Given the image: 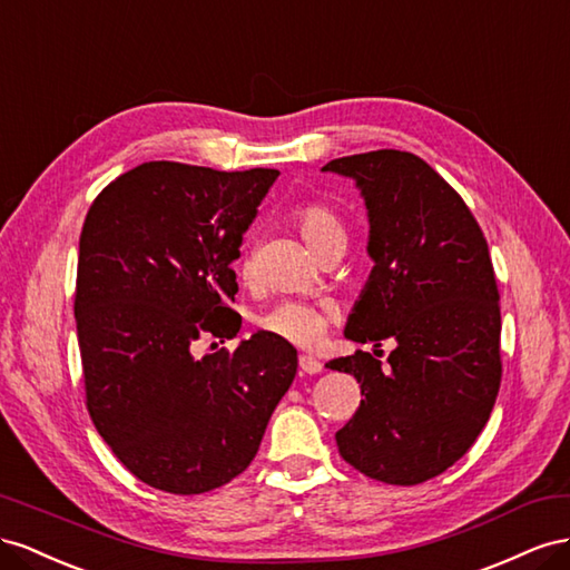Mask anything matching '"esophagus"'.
<instances>
[{
	"mask_svg": "<svg viewBox=\"0 0 570 570\" xmlns=\"http://www.w3.org/2000/svg\"><path fill=\"white\" fill-rule=\"evenodd\" d=\"M298 367H301V372H305V375H317V372H322V363L313 355H301Z\"/></svg>",
	"mask_w": 570,
	"mask_h": 570,
	"instance_id": "esophagus-1",
	"label": "esophagus"
}]
</instances>
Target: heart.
Instances as JSON below:
<instances>
[{
  "label": "heart",
  "instance_id": "b5f03b06",
  "mask_svg": "<svg viewBox=\"0 0 570 570\" xmlns=\"http://www.w3.org/2000/svg\"><path fill=\"white\" fill-rule=\"evenodd\" d=\"M296 226L301 236L305 238L307 246L322 253L334 243L346 240L344 222L330 205L324 203H305L296 209ZM238 274L243 279H248L253 272L250 255L243 253L238 257ZM334 307L330 303H313V301H276L263 313L257 315V327L265 330L274 336H282L286 341H294L301 346H313L320 336L327 332L330 322L334 320Z\"/></svg>",
  "mask_w": 570,
  "mask_h": 570
}]
</instances>
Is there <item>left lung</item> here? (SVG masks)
<instances>
[{"mask_svg":"<svg viewBox=\"0 0 570 570\" xmlns=\"http://www.w3.org/2000/svg\"><path fill=\"white\" fill-rule=\"evenodd\" d=\"M363 190L375 259L346 338H394L386 365L330 361L365 396L336 432L341 459L386 484H420L456 463L490 420L501 384V313L490 248L461 195L425 159L375 150L322 167ZM377 353V351H375Z\"/></svg>","mask_w":570,"mask_h":570,"instance_id":"8db88e82","label":"left lung"}]
</instances>
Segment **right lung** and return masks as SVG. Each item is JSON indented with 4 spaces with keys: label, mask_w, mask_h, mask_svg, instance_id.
<instances>
[{
    "label": "right lung",
    "mask_w": 570,
    "mask_h": 570,
    "mask_svg": "<svg viewBox=\"0 0 570 570\" xmlns=\"http://www.w3.org/2000/svg\"><path fill=\"white\" fill-rule=\"evenodd\" d=\"M276 176L145 161L86 215L73 298L86 405L155 490L203 494L240 475L296 377V348L269 332L193 353L240 330L232 263Z\"/></svg>",
    "instance_id": "add662e5"
}]
</instances>
